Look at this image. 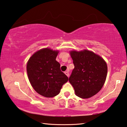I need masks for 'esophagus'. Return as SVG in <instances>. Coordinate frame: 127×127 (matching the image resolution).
Listing matches in <instances>:
<instances>
[{
    "instance_id": "esophagus-1",
    "label": "esophagus",
    "mask_w": 127,
    "mask_h": 127,
    "mask_svg": "<svg viewBox=\"0 0 127 127\" xmlns=\"http://www.w3.org/2000/svg\"><path fill=\"white\" fill-rule=\"evenodd\" d=\"M65 75H66V76H67V77L69 76L70 74H69V72H68V71H65Z\"/></svg>"
}]
</instances>
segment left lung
<instances>
[{"label": "left lung", "instance_id": "1", "mask_svg": "<svg viewBox=\"0 0 127 127\" xmlns=\"http://www.w3.org/2000/svg\"><path fill=\"white\" fill-rule=\"evenodd\" d=\"M75 67L68 81L75 94L88 99L96 94L103 88L106 78V62L92 51H71L70 52Z\"/></svg>", "mask_w": 127, "mask_h": 127}]
</instances>
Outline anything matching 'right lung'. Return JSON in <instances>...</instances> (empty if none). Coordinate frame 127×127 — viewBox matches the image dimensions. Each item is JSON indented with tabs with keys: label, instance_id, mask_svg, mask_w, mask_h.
<instances>
[{
	"label": "right lung",
	"instance_id": "obj_1",
	"mask_svg": "<svg viewBox=\"0 0 127 127\" xmlns=\"http://www.w3.org/2000/svg\"><path fill=\"white\" fill-rule=\"evenodd\" d=\"M59 51L46 48L35 52L28 61L27 71L31 85L39 94L52 97L60 93L68 77L60 70L56 59Z\"/></svg>",
	"mask_w": 127,
	"mask_h": 127
}]
</instances>
